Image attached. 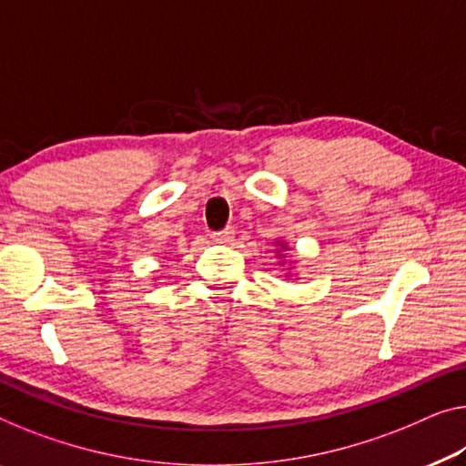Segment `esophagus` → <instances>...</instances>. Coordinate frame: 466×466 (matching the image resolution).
Here are the masks:
<instances>
[{"mask_svg": "<svg viewBox=\"0 0 466 466\" xmlns=\"http://www.w3.org/2000/svg\"><path fill=\"white\" fill-rule=\"evenodd\" d=\"M211 238H213V242H218V245H230V242L234 240V230L232 228H224V230L213 232Z\"/></svg>", "mask_w": 466, "mask_h": 466, "instance_id": "1", "label": "esophagus"}]
</instances>
